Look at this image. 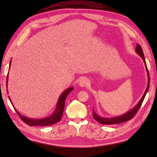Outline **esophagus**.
Returning <instances> with one entry per match:
<instances>
[{
  "label": "esophagus",
  "mask_w": 157,
  "mask_h": 157,
  "mask_svg": "<svg viewBox=\"0 0 157 157\" xmlns=\"http://www.w3.org/2000/svg\"><path fill=\"white\" fill-rule=\"evenodd\" d=\"M89 81L88 79L86 78H82L80 81H79V86H82V87H86L89 85Z\"/></svg>",
  "instance_id": "obj_1"
}]
</instances>
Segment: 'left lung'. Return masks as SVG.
Returning a JSON list of instances; mask_svg holds the SVG:
<instances>
[{
	"label": "left lung",
	"instance_id": "1",
	"mask_svg": "<svg viewBox=\"0 0 157 157\" xmlns=\"http://www.w3.org/2000/svg\"><path fill=\"white\" fill-rule=\"evenodd\" d=\"M136 51L142 58L143 61H144V63L145 64V66H146V71H147L148 86H147V88H146L145 92L144 93V95L142 96V97L140 99V101H139V102L134 106V108L132 109L131 110H130V111H129L128 112H127L126 113H125V114H123L121 116L115 117H111V118L102 117H100L97 114H96L95 111H94V110H93V111H93V113H92L93 117H94V119L96 120V121H97L98 123H101V124H102V125H113V124H117V123H123V122L127 121H129V120H130V119L134 117V115L138 111V110L140 109V106L142 104V102H143V101H144V99L145 96H146V93H147V92L148 90L149 84H150V78H149L148 70V68H147V66H146V61H145L144 53H143V51H142V48L140 46V45L138 44H137V46H136Z\"/></svg>",
	"mask_w": 157,
	"mask_h": 157
}]
</instances>
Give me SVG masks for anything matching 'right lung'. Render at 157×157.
<instances>
[{
	"label": "right lung",
	"mask_w": 157,
	"mask_h": 157,
	"mask_svg": "<svg viewBox=\"0 0 157 157\" xmlns=\"http://www.w3.org/2000/svg\"><path fill=\"white\" fill-rule=\"evenodd\" d=\"M11 66V62H10L9 67ZM8 77L9 75H7V77H6V88H7V82H8ZM73 90V87L69 88L68 89L65 90L63 92L61 95L60 96V97L58 100L57 104H56V109L55 112L53 113V114L51 115L50 117H48L46 118H43V119H31V118H28L25 117L21 115V113H19L18 111H17L16 109L14 107L13 103L10 99V97H9L10 101L12 103V105L14 107L16 113H17V115L20 117L22 121L25 123L26 124H28L29 126H46V125H51L55 124V123L59 122L60 120L61 119L62 116H63V111H64V108H65V99L67 98V96H68L69 94Z\"/></svg>",
	"instance_id": "1"
}]
</instances>
